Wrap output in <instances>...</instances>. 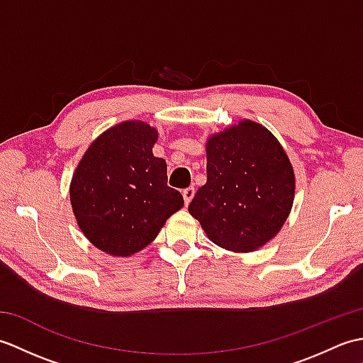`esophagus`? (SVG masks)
<instances>
[{"label":"esophagus","instance_id":"1","mask_svg":"<svg viewBox=\"0 0 363 363\" xmlns=\"http://www.w3.org/2000/svg\"><path fill=\"white\" fill-rule=\"evenodd\" d=\"M194 195H195V189L194 187H189L186 190H182L184 203H186V206H189V203L191 201V198H194Z\"/></svg>","mask_w":363,"mask_h":363}]
</instances>
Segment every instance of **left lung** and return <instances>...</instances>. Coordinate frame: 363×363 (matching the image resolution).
Masks as SVG:
<instances>
[{
  "label": "left lung",
  "instance_id": "obj_1",
  "mask_svg": "<svg viewBox=\"0 0 363 363\" xmlns=\"http://www.w3.org/2000/svg\"><path fill=\"white\" fill-rule=\"evenodd\" d=\"M207 182L189 212L215 245L251 252L279 233L295 199V173L269 130L240 120L206 142Z\"/></svg>",
  "mask_w": 363,
  "mask_h": 363
}]
</instances>
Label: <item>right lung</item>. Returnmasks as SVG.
Here are the masks:
<instances>
[{
    "label": "right lung",
    "mask_w": 363,
    "mask_h": 363,
    "mask_svg": "<svg viewBox=\"0 0 363 363\" xmlns=\"http://www.w3.org/2000/svg\"><path fill=\"white\" fill-rule=\"evenodd\" d=\"M157 129L123 121L96 137L70 182L74 218L87 240L106 254L128 257L148 246L184 206L167 186V164L154 157Z\"/></svg>",
    "instance_id": "right-lung-1"
}]
</instances>
